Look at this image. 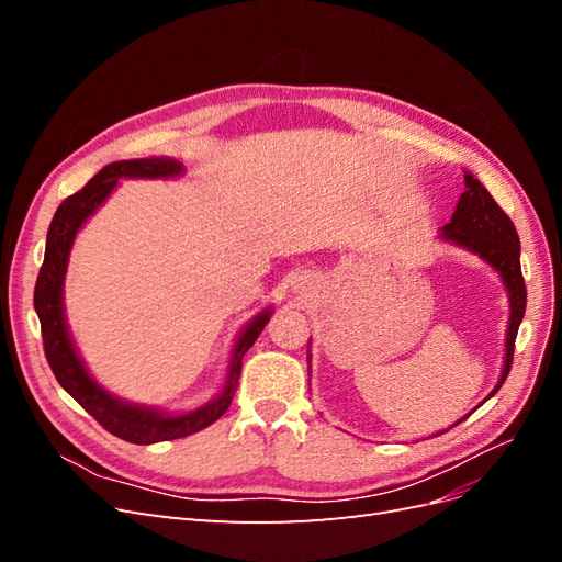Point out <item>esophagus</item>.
I'll list each match as a JSON object with an SVG mask.
<instances>
[{"mask_svg": "<svg viewBox=\"0 0 562 562\" xmlns=\"http://www.w3.org/2000/svg\"><path fill=\"white\" fill-rule=\"evenodd\" d=\"M297 288H304V283H300V285H297Z\"/></svg>", "mask_w": 562, "mask_h": 562, "instance_id": "1", "label": "esophagus"}]
</instances>
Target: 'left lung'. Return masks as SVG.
Returning <instances> with one entry per match:
<instances>
[{
    "instance_id": "left-lung-1",
    "label": "left lung",
    "mask_w": 562,
    "mask_h": 562,
    "mask_svg": "<svg viewBox=\"0 0 562 562\" xmlns=\"http://www.w3.org/2000/svg\"><path fill=\"white\" fill-rule=\"evenodd\" d=\"M464 187L467 190L462 192V196H459L450 223L440 227V239L457 246V248L479 255L483 262H487L492 269H495L506 288L508 310H512V314H508V330H506L504 368H502V378H499L497 386L492 389L487 396V398H492L499 391V386L504 384L508 370H512L516 335H518L520 321L525 316L527 291H525V281H522V271H520V241H518V232L512 223V217H508L497 206V201L490 196L483 182L479 178H473L469 171L464 173ZM307 359L312 366L310 351H307ZM310 372H312V368H310ZM446 431H438V434H446ZM438 434H434V436H438Z\"/></svg>"
}]
</instances>
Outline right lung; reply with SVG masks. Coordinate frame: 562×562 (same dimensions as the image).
I'll return each instance as SVG.
<instances>
[{
  "instance_id": "add662e5",
  "label": "right lung",
  "mask_w": 562,
  "mask_h": 562,
  "mask_svg": "<svg viewBox=\"0 0 562 562\" xmlns=\"http://www.w3.org/2000/svg\"><path fill=\"white\" fill-rule=\"evenodd\" d=\"M182 173H184V166L171 157H149V159L108 164L103 171H98L77 194L67 196L58 206L54 220H50L48 225L44 265L40 269L37 285H35V312L42 323L44 353L58 384L83 407V411L103 424L110 434H114L116 438H124L135 446H149V443H161V440L184 438L206 429L209 424L223 417L232 403L236 386H239L244 353L255 345V339H258V335L265 330L271 312H274L271 307H267L246 323L244 330L234 342L223 391H220L213 401L203 403L201 407L190 413L176 415V413H164L159 407L128 403L124 398L110 394L105 386H100L93 380L89 368L83 366L81 356L72 342L70 328H67L65 304H63L67 262H70V250L79 229L100 206H103L108 196L114 192L119 180L178 178Z\"/></svg>"
}]
</instances>
